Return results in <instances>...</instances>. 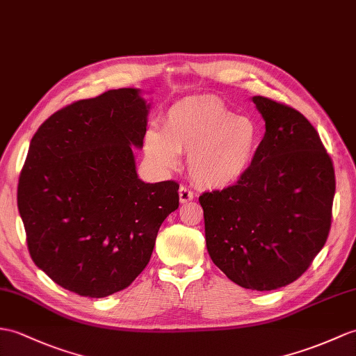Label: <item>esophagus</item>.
I'll use <instances>...</instances> for the list:
<instances>
[{
  "instance_id": "34e87169",
  "label": "esophagus",
  "mask_w": 356,
  "mask_h": 356,
  "mask_svg": "<svg viewBox=\"0 0 356 356\" xmlns=\"http://www.w3.org/2000/svg\"><path fill=\"white\" fill-rule=\"evenodd\" d=\"M194 197H195V194L188 186H180V189H179V200H180V203L191 202Z\"/></svg>"
}]
</instances>
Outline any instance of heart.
Here are the masks:
<instances>
[{
    "label": "heart",
    "mask_w": 356,
    "mask_h": 356,
    "mask_svg": "<svg viewBox=\"0 0 356 356\" xmlns=\"http://www.w3.org/2000/svg\"><path fill=\"white\" fill-rule=\"evenodd\" d=\"M259 145L254 120L238 117L218 98L191 97L170 107L162 131H147L144 150L163 170H175L179 153H185L197 185L225 189L249 172Z\"/></svg>",
    "instance_id": "b5f03b06"
}]
</instances>
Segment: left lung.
I'll list each match as a JSON object with an SVG mask.
<instances>
[{
    "label": "left lung",
    "instance_id": "8db88e82",
    "mask_svg": "<svg viewBox=\"0 0 356 356\" xmlns=\"http://www.w3.org/2000/svg\"><path fill=\"white\" fill-rule=\"evenodd\" d=\"M266 121L259 152L238 184L198 197L206 247L236 285L271 291L299 279L323 249L332 220L334 163L293 107L252 98Z\"/></svg>",
    "mask_w": 356,
    "mask_h": 356
}]
</instances>
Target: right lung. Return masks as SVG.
Instances as JSON below:
<instances>
[{
  "label": "right lung",
  "mask_w": 356,
  "mask_h": 356,
  "mask_svg": "<svg viewBox=\"0 0 356 356\" xmlns=\"http://www.w3.org/2000/svg\"><path fill=\"white\" fill-rule=\"evenodd\" d=\"M122 88L53 113L33 136L18 209L33 262L79 296L127 288L152 258L159 227L179 208L175 180L145 184L140 148L150 106Z\"/></svg>",
  "instance_id": "obj_1"
}]
</instances>
